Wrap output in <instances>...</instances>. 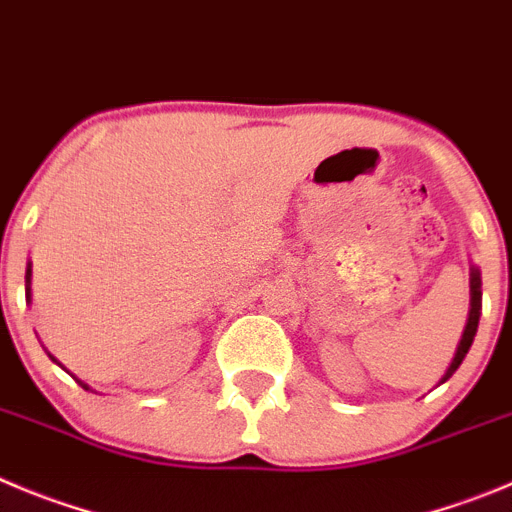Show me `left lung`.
Instances as JSON below:
<instances>
[{"label": "left lung", "mask_w": 512, "mask_h": 512, "mask_svg": "<svg viewBox=\"0 0 512 512\" xmlns=\"http://www.w3.org/2000/svg\"><path fill=\"white\" fill-rule=\"evenodd\" d=\"M480 270L477 267H472L470 272V315H467V326L465 331H462V338H460V346H457V353L455 358H452L450 369L444 371L442 381L439 384H444V381L450 379L452 374H455L457 369H460V364L465 361L467 351H470L472 341H475V333H477V323H480V310H482V290H480Z\"/></svg>", "instance_id": "left-lung-1"}]
</instances>
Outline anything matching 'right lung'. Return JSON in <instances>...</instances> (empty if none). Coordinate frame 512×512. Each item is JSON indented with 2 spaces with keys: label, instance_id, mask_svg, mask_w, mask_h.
<instances>
[{
  "label": "right lung",
  "instance_id": "right-lung-1",
  "mask_svg": "<svg viewBox=\"0 0 512 512\" xmlns=\"http://www.w3.org/2000/svg\"><path fill=\"white\" fill-rule=\"evenodd\" d=\"M30 280H32V265H27V275H25V290H27V300H30ZM55 361V356H50ZM85 386V384H83ZM88 389V386H85Z\"/></svg>",
  "mask_w": 512,
  "mask_h": 512
}]
</instances>
